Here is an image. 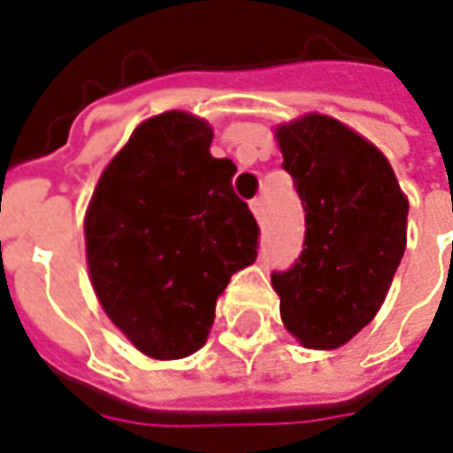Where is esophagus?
<instances>
[{
    "label": "esophagus",
    "instance_id": "34e87169",
    "mask_svg": "<svg viewBox=\"0 0 453 453\" xmlns=\"http://www.w3.org/2000/svg\"><path fill=\"white\" fill-rule=\"evenodd\" d=\"M249 207H251V211H254V217H257L258 221H264V217H266V207H264V199H251V202H249Z\"/></svg>",
    "mask_w": 453,
    "mask_h": 453
}]
</instances>
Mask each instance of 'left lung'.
I'll use <instances>...</instances> for the list:
<instances>
[{"label":"left lung","instance_id":"left-lung-1","mask_svg":"<svg viewBox=\"0 0 453 453\" xmlns=\"http://www.w3.org/2000/svg\"><path fill=\"white\" fill-rule=\"evenodd\" d=\"M276 137L303 204L305 239L271 283L288 333L305 348L333 350L385 301L407 246L410 204L388 157L338 120L305 115Z\"/></svg>","mask_w":453,"mask_h":453}]
</instances>
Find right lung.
Masks as SVG:
<instances>
[{
  "instance_id": "right-lung-1",
  "label": "right lung",
  "mask_w": 453,
  "mask_h": 453,
  "mask_svg": "<svg viewBox=\"0 0 453 453\" xmlns=\"http://www.w3.org/2000/svg\"><path fill=\"white\" fill-rule=\"evenodd\" d=\"M211 127L170 111L137 127L101 174L86 214L90 280L103 311L157 360L196 352L239 268L257 261L258 224L211 157Z\"/></svg>"
}]
</instances>
